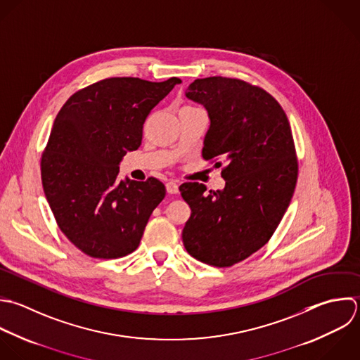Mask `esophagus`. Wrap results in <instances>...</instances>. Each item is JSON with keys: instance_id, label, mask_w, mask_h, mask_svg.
<instances>
[{"instance_id": "esophagus-1", "label": "esophagus", "mask_w": 360, "mask_h": 360, "mask_svg": "<svg viewBox=\"0 0 360 360\" xmlns=\"http://www.w3.org/2000/svg\"><path fill=\"white\" fill-rule=\"evenodd\" d=\"M165 188H167V192L171 193V195H175V193L179 192V185L176 184V181H169V182H167Z\"/></svg>"}]
</instances>
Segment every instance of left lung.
I'll use <instances>...</instances> for the list:
<instances>
[{"label":"left lung","instance_id":"8db88e82","mask_svg":"<svg viewBox=\"0 0 360 360\" xmlns=\"http://www.w3.org/2000/svg\"><path fill=\"white\" fill-rule=\"evenodd\" d=\"M185 95L207 110L202 155L223 167L226 186H179L192 210L182 241L198 261L233 266L269 241L289 207L299 174L292 129L271 94L237 78H199Z\"/></svg>","mask_w":360,"mask_h":360}]
</instances>
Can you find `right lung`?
<instances>
[{
  "instance_id": "obj_1",
  "label": "right lung",
  "mask_w": 360,
  "mask_h": 360,
  "mask_svg": "<svg viewBox=\"0 0 360 360\" xmlns=\"http://www.w3.org/2000/svg\"><path fill=\"white\" fill-rule=\"evenodd\" d=\"M179 82L106 78L77 91L57 113L41 184L57 226L84 254L113 259L139 247L165 186L153 176L120 181L119 164L140 147L146 117Z\"/></svg>"
}]
</instances>
